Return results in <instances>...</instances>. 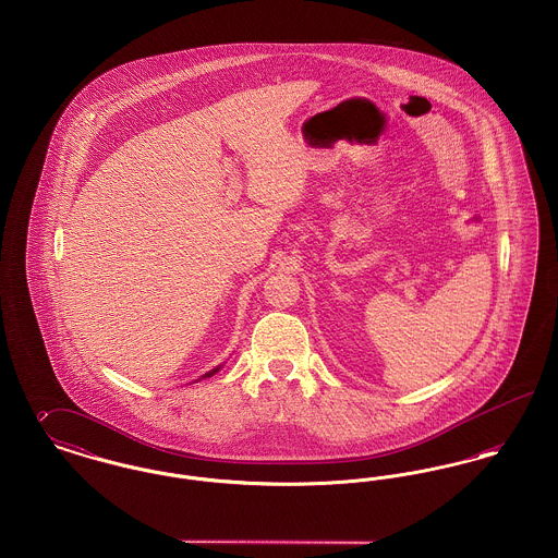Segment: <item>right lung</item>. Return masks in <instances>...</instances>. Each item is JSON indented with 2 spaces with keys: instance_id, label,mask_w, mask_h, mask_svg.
I'll list each match as a JSON object with an SVG mask.
<instances>
[{
  "instance_id": "obj_1",
  "label": "right lung",
  "mask_w": 558,
  "mask_h": 558,
  "mask_svg": "<svg viewBox=\"0 0 558 558\" xmlns=\"http://www.w3.org/2000/svg\"><path fill=\"white\" fill-rule=\"evenodd\" d=\"M213 372H217V368H215V371ZM213 372H209V374H207V376H211Z\"/></svg>"
}]
</instances>
